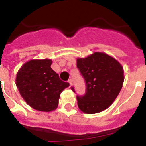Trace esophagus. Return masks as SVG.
<instances>
[{
  "label": "esophagus",
  "mask_w": 146,
  "mask_h": 146,
  "mask_svg": "<svg viewBox=\"0 0 146 146\" xmlns=\"http://www.w3.org/2000/svg\"><path fill=\"white\" fill-rule=\"evenodd\" d=\"M68 83L70 84V87H72V84H73V80H72L71 79H70V80H68Z\"/></svg>",
  "instance_id": "1"
}]
</instances>
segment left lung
Here are the masks:
<instances>
[{
    "label": "left lung",
    "mask_w": 146,
    "mask_h": 146,
    "mask_svg": "<svg viewBox=\"0 0 146 146\" xmlns=\"http://www.w3.org/2000/svg\"><path fill=\"white\" fill-rule=\"evenodd\" d=\"M76 66L87 85L85 95L76 97L80 110L90 114L108 108L122 88V66L114 57L99 52L78 58ZM72 90H74L73 87Z\"/></svg>",
    "instance_id": "left-lung-1"
}]
</instances>
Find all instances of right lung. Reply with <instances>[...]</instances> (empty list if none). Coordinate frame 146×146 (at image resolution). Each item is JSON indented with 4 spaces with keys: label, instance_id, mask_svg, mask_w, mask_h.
Segmentation results:
<instances>
[{
    "label": "right lung",
    "instance_id": "1",
    "mask_svg": "<svg viewBox=\"0 0 146 146\" xmlns=\"http://www.w3.org/2000/svg\"><path fill=\"white\" fill-rule=\"evenodd\" d=\"M52 62L49 59H31L21 66L16 75V86L22 98L39 111H55L60 94L70 86L52 69Z\"/></svg>",
    "mask_w": 146,
    "mask_h": 146
}]
</instances>
